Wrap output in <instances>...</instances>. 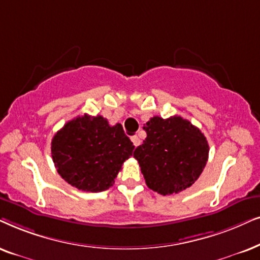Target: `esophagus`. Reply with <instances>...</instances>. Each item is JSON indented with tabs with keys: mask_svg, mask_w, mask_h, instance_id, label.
Returning a JSON list of instances; mask_svg holds the SVG:
<instances>
[{
	"mask_svg": "<svg viewBox=\"0 0 260 260\" xmlns=\"http://www.w3.org/2000/svg\"><path fill=\"white\" fill-rule=\"evenodd\" d=\"M131 140H132V143H133V145L136 147H138L140 145V139L137 136H133L132 138H131Z\"/></svg>",
	"mask_w": 260,
	"mask_h": 260,
	"instance_id": "esophagus-1",
	"label": "esophagus"
}]
</instances>
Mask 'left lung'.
<instances>
[{"label":"left lung","mask_w":260,"mask_h":260,"mask_svg":"<svg viewBox=\"0 0 260 260\" xmlns=\"http://www.w3.org/2000/svg\"><path fill=\"white\" fill-rule=\"evenodd\" d=\"M147 137L134 151L147 186L160 195L183 191L197 181L208 160L205 134L181 116L151 117Z\"/></svg>","instance_id":"obj_1"}]
</instances>
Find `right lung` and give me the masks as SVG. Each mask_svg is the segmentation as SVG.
I'll return each instance as SVG.
<instances>
[{"instance_id":"right-lung-1","label":"right lung","mask_w":260,"mask_h":260,"mask_svg":"<svg viewBox=\"0 0 260 260\" xmlns=\"http://www.w3.org/2000/svg\"><path fill=\"white\" fill-rule=\"evenodd\" d=\"M133 150L120 123L110 126L103 116L88 114L65 123L51 143L52 159L61 178L90 192L109 189Z\"/></svg>"}]
</instances>
